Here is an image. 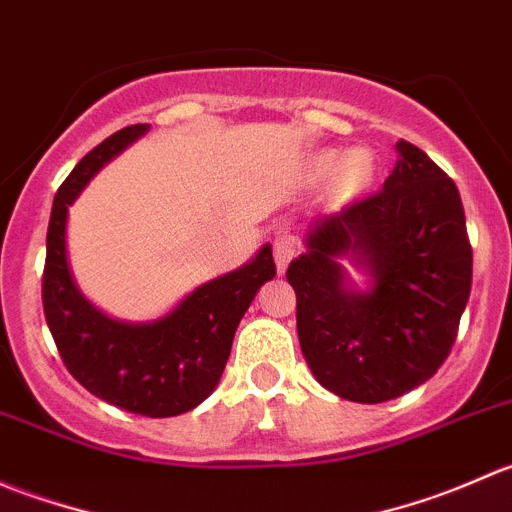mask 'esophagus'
Returning a JSON list of instances; mask_svg holds the SVG:
<instances>
[{"label":"esophagus","instance_id":"34e87169","mask_svg":"<svg viewBox=\"0 0 512 512\" xmlns=\"http://www.w3.org/2000/svg\"><path fill=\"white\" fill-rule=\"evenodd\" d=\"M272 250H275V262H277V272H285L287 265L292 262V257L297 255L299 245H297V237L292 232L282 230L275 235V242H272Z\"/></svg>","mask_w":512,"mask_h":512}]
</instances>
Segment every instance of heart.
Here are the masks:
<instances>
[{
    "label": "heart",
    "instance_id": "1",
    "mask_svg": "<svg viewBox=\"0 0 512 512\" xmlns=\"http://www.w3.org/2000/svg\"><path fill=\"white\" fill-rule=\"evenodd\" d=\"M337 159V153H322L317 163L319 170H322V173H329L336 165ZM371 173H374V158H371V153L366 151V148H354V151H349L347 156L340 160V165L334 170V185H337L339 193L352 195L369 183Z\"/></svg>",
    "mask_w": 512,
    "mask_h": 512
}]
</instances>
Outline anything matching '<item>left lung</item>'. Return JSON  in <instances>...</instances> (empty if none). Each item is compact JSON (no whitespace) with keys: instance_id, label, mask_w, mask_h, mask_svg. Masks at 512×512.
Segmentation results:
<instances>
[{"instance_id":"obj_1","label":"left lung","mask_w":512,"mask_h":512,"mask_svg":"<svg viewBox=\"0 0 512 512\" xmlns=\"http://www.w3.org/2000/svg\"><path fill=\"white\" fill-rule=\"evenodd\" d=\"M384 188L324 215L287 267L299 347L324 389L381 404L431 379L448 359L473 280V250L456 183L414 143ZM339 256L372 277L346 285Z\"/></svg>"}]
</instances>
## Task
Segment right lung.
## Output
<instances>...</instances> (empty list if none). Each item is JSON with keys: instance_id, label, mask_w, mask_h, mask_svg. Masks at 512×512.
Returning a JSON list of instances; mask_svg holds the SVG:
<instances>
[{"instance_id": "1", "label": "right lung", "mask_w": 512, "mask_h": 512, "mask_svg": "<svg viewBox=\"0 0 512 512\" xmlns=\"http://www.w3.org/2000/svg\"><path fill=\"white\" fill-rule=\"evenodd\" d=\"M146 131L148 123L116 131L61 183L46 232L41 302L56 349L84 389L131 414L165 418L185 414L213 394L242 314L277 270L272 247L265 245L255 260L205 282L173 312L148 324L116 322L79 292L66 260L69 205L103 163Z\"/></svg>"}]
</instances>
